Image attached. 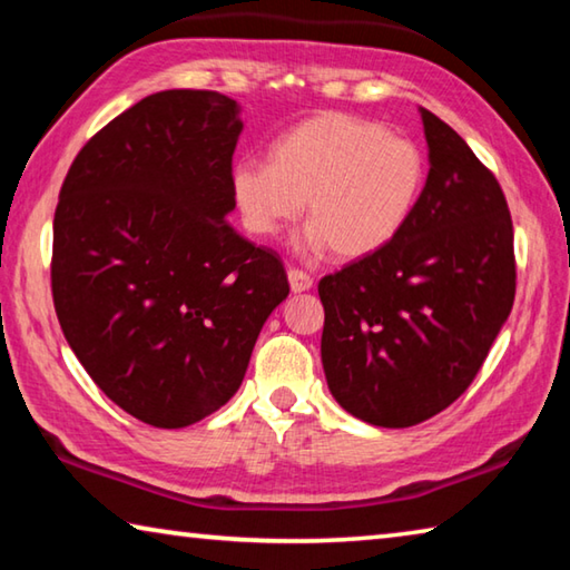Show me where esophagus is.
Segmentation results:
<instances>
[{
  "label": "esophagus",
  "mask_w": 570,
  "mask_h": 570,
  "mask_svg": "<svg viewBox=\"0 0 570 570\" xmlns=\"http://www.w3.org/2000/svg\"><path fill=\"white\" fill-rule=\"evenodd\" d=\"M288 284H292V292H308V288L314 286V278L308 276L302 268H288Z\"/></svg>",
  "instance_id": "1"
}]
</instances>
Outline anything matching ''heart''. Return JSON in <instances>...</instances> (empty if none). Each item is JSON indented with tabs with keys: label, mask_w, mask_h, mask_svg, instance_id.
I'll return each instance as SVG.
<instances>
[{
	"label": "heart",
	"mask_w": 570,
	"mask_h": 570,
	"mask_svg": "<svg viewBox=\"0 0 570 570\" xmlns=\"http://www.w3.org/2000/svg\"><path fill=\"white\" fill-rule=\"evenodd\" d=\"M424 180L428 163L417 142L374 120L326 112L278 138L272 163L238 160L230 186L254 236H276L306 200V244L362 258L407 226Z\"/></svg>",
	"instance_id": "heart-1"
}]
</instances>
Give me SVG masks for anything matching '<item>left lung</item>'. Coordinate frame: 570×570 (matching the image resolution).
Here are the masks:
<instances>
[{"mask_svg":"<svg viewBox=\"0 0 570 570\" xmlns=\"http://www.w3.org/2000/svg\"><path fill=\"white\" fill-rule=\"evenodd\" d=\"M420 112L430 173L407 226L320 282L326 384L377 428H412L450 407L515 298L503 188L448 122Z\"/></svg>","mask_w":570,"mask_h":570,"instance_id":"1","label":"left lung"}]
</instances>
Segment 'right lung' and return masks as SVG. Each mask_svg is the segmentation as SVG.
Here are the masks:
<instances>
[{
    "label": "right lung",
    "instance_id": "1",
    "mask_svg": "<svg viewBox=\"0 0 570 570\" xmlns=\"http://www.w3.org/2000/svg\"><path fill=\"white\" fill-rule=\"evenodd\" d=\"M240 128L220 92L148 95L85 142L60 188L57 320L92 382L153 428L224 407L288 296L276 250L226 218Z\"/></svg>",
    "mask_w": 570,
    "mask_h": 570
}]
</instances>
